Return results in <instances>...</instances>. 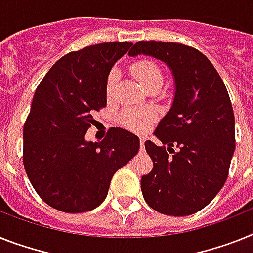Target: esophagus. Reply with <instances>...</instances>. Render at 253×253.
Returning <instances> with one entry per match:
<instances>
[{
    "instance_id": "obj_1",
    "label": "esophagus",
    "mask_w": 253,
    "mask_h": 253,
    "mask_svg": "<svg viewBox=\"0 0 253 253\" xmlns=\"http://www.w3.org/2000/svg\"><path fill=\"white\" fill-rule=\"evenodd\" d=\"M146 137L144 136H140V146H141V149H144V143H145Z\"/></svg>"
}]
</instances>
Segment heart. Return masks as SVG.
Segmentation results:
<instances>
[{"label":"heart","mask_w":253,"mask_h":253,"mask_svg":"<svg viewBox=\"0 0 253 253\" xmlns=\"http://www.w3.org/2000/svg\"><path fill=\"white\" fill-rule=\"evenodd\" d=\"M131 72H132L133 77L136 78L137 82L145 90H149L150 87L161 86L163 82L162 71H161L159 65L152 59H140V60L135 61L131 65ZM117 80H118V73H117L116 69L110 71L107 77V84H105V91H107L108 96H112V94H113ZM120 120L121 123L127 128L137 131V132H143V131L150 128V126L154 123L156 112L150 109H128L125 110L121 114Z\"/></svg>","instance_id":"obj_1"}]
</instances>
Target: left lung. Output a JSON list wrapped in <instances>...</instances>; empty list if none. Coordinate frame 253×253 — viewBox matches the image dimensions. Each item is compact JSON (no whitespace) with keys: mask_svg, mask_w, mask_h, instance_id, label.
<instances>
[{"mask_svg":"<svg viewBox=\"0 0 253 253\" xmlns=\"http://www.w3.org/2000/svg\"><path fill=\"white\" fill-rule=\"evenodd\" d=\"M128 54L161 59L176 82L172 107L154 132L163 145L145 141L153 169L141 177L144 199L163 215H192L205 209L228 179L235 149L228 90L211 61L186 44L139 41Z\"/></svg>","mask_w":253,"mask_h":253,"instance_id":"obj_1","label":"left lung"}]
</instances>
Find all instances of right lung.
I'll return each instance as SVG.
<instances>
[{
  "label": "right lung",
  "instance_id": "1",
  "mask_svg": "<svg viewBox=\"0 0 253 253\" xmlns=\"http://www.w3.org/2000/svg\"><path fill=\"white\" fill-rule=\"evenodd\" d=\"M131 42H104L59 59L36 88L23 127V163L43 202L67 213L96 209L114 173L139 152V137L110 127L105 139L87 143L95 112L107 107L105 84Z\"/></svg>",
  "mask_w": 253,
  "mask_h": 253
}]
</instances>
